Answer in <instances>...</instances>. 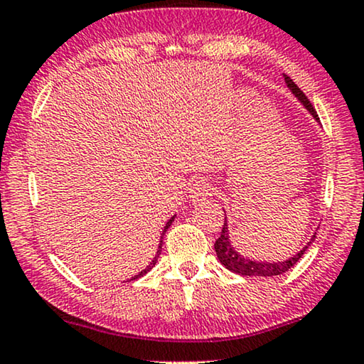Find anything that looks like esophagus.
<instances>
[{
  "mask_svg": "<svg viewBox=\"0 0 364 364\" xmlns=\"http://www.w3.org/2000/svg\"><path fill=\"white\" fill-rule=\"evenodd\" d=\"M212 192H214V187H212L207 181H197L196 183H192V187H191L192 204H197V202L209 199V197L212 196Z\"/></svg>",
  "mask_w": 364,
  "mask_h": 364,
  "instance_id": "34e87169",
  "label": "esophagus"
}]
</instances>
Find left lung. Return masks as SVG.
<instances>
[{
	"instance_id": "left-lung-1",
	"label": "left lung",
	"mask_w": 364,
	"mask_h": 364,
	"mask_svg": "<svg viewBox=\"0 0 364 364\" xmlns=\"http://www.w3.org/2000/svg\"><path fill=\"white\" fill-rule=\"evenodd\" d=\"M282 77H284V82L287 85V88H289L292 95L297 98V102H299L301 105L306 108V112H308L316 122H319L318 113H316L313 105L309 103L308 97H306L304 93L301 92V88L297 87V85L292 82V80L287 77V75H282ZM314 239H316V232L311 235V239L308 240V242H306V245L303 249H301V251L292 254L291 257L282 259V261H256V259H249L247 256H242V254L235 251L234 245H232V240H230V235H229L228 217H225L223 232H220L219 239L215 240L214 249H215V254H217V259H219V262L223 264L225 269H229V271L235 272V274L245 276V277H247V276L249 277H272V276L284 274V272L289 271V269L294 266V264L299 261L301 257L304 256V252L308 251L309 245L314 242Z\"/></svg>"
}]
</instances>
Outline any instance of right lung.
I'll return each instance as SVG.
<instances>
[{
    "mask_svg": "<svg viewBox=\"0 0 364 364\" xmlns=\"http://www.w3.org/2000/svg\"><path fill=\"white\" fill-rule=\"evenodd\" d=\"M173 219H176V215H172V217H171V219H168V220H167V224H165V228H164V230H162V235H160V242H159V249H157V252H155V256H154V259H152V262H150V264H149V266H147V267H145V269H141V272H139V274H136V276H134V277H132V279H129V281L139 279V277H141V276H144V274H147V272L150 271V269H152V267L155 266V264H157V259H159V256H160V251H162V239H164V234H165V232H167V229H168V228H171V224L173 223Z\"/></svg>",
    "mask_w": 364,
    "mask_h": 364,
    "instance_id": "add662e5",
    "label": "right lung"
}]
</instances>
